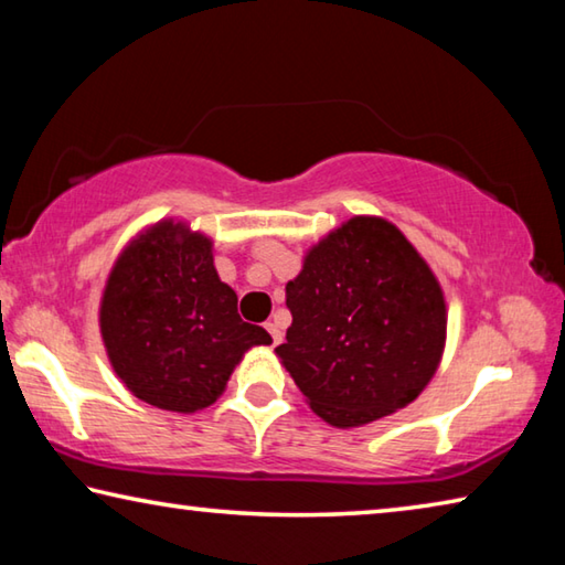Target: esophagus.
Listing matches in <instances>:
<instances>
[{
  "label": "esophagus",
  "instance_id": "obj_1",
  "mask_svg": "<svg viewBox=\"0 0 565 565\" xmlns=\"http://www.w3.org/2000/svg\"><path fill=\"white\" fill-rule=\"evenodd\" d=\"M266 331L271 333L274 343H281V337H284V333H281V329H279V323H276V321H269V323H266Z\"/></svg>",
  "mask_w": 565,
  "mask_h": 565
}]
</instances>
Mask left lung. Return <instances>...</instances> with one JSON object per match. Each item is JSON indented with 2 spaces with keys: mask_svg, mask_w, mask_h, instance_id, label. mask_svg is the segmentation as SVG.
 <instances>
[{
  "mask_svg": "<svg viewBox=\"0 0 565 565\" xmlns=\"http://www.w3.org/2000/svg\"><path fill=\"white\" fill-rule=\"evenodd\" d=\"M286 306L294 321L274 353L313 414L337 428L414 404L441 366L444 289L384 216H351L306 248Z\"/></svg>",
  "mask_w": 565,
  "mask_h": 565,
  "instance_id": "obj_1",
  "label": "left lung"
}]
</instances>
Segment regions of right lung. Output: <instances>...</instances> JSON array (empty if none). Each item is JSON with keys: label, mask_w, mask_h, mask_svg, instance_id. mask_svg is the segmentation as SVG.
I'll return each instance as SVG.
<instances>
[{"label": "right lung", "mask_w": 565, "mask_h": 565, "mask_svg": "<svg viewBox=\"0 0 565 565\" xmlns=\"http://www.w3.org/2000/svg\"><path fill=\"white\" fill-rule=\"evenodd\" d=\"M236 291L218 279L214 238L177 216L134 234L104 284L99 333L129 394L196 414L224 394L246 351L269 347L242 321Z\"/></svg>", "instance_id": "obj_1"}]
</instances>
